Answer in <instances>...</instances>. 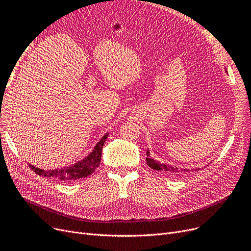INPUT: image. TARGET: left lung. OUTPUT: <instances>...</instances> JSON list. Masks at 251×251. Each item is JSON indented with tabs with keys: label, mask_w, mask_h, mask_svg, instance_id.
I'll return each instance as SVG.
<instances>
[{
	"label": "left lung",
	"mask_w": 251,
	"mask_h": 251,
	"mask_svg": "<svg viewBox=\"0 0 251 251\" xmlns=\"http://www.w3.org/2000/svg\"><path fill=\"white\" fill-rule=\"evenodd\" d=\"M147 155H148V157H147V163H148L149 167L151 168L152 170L159 171V172H163L164 174L176 175V176L180 175V174H179L180 171H179L178 169H176V168H174V167L166 166V165H164V164L155 162L154 160H152V159H151V157H149V155H150V152H149V151H147ZM196 170H197V169H195V171H196ZM186 171H187V170H183V172H186ZM181 172H182V171H181Z\"/></svg>",
	"instance_id": "left-lung-1"
}]
</instances>
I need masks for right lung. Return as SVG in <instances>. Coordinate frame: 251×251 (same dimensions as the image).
Listing matches in <instances>:
<instances>
[{"instance_id": "1", "label": "right lung", "mask_w": 251, "mask_h": 251, "mask_svg": "<svg viewBox=\"0 0 251 251\" xmlns=\"http://www.w3.org/2000/svg\"><path fill=\"white\" fill-rule=\"evenodd\" d=\"M107 137H108V134H105L100 139V141L97 144L94 151H92L85 160L74 165L73 167H69L67 169H63V170H52V171H44L41 169H37L31 165H29V168L33 171V172H35V174L39 176L51 178L62 182H70V181L85 178L94 173L97 170V168L99 167L101 159V150Z\"/></svg>"}]
</instances>
